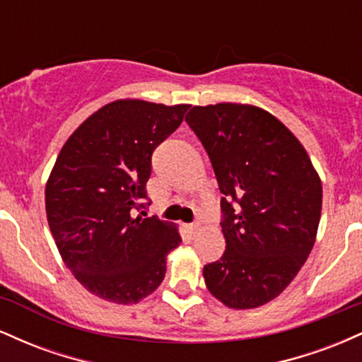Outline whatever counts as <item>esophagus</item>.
<instances>
[{
	"label": "esophagus",
	"mask_w": 362,
	"mask_h": 362,
	"mask_svg": "<svg viewBox=\"0 0 362 362\" xmlns=\"http://www.w3.org/2000/svg\"><path fill=\"white\" fill-rule=\"evenodd\" d=\"M187 230H189L190 236H197V235H199V231H201V224H199V223H195V224H189V226H187Z\"/></svg>",
	"instance_id": "esophagus-1"
}]
</instances>
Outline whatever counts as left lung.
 Listing matches in <instances>:
<instances>
[{
  "instance_id": "obj_1",
  "label": "left lung",
  "mask_w": 362,
  "mask_h": 362,
  "mask_svg": "<svg viewBox=\"0 0 362 362\" xmlns=\"http://www.w3.org/2000/svg\"><path fill=\"white\" fill-rule=\"evenodd\" d=\"M221 190L226 250L204 265L206 286L228 308H259L293 282L317 240L322 180L300 139L248 103L194 105L185 117Z\"/></svg>"
}]
</instances>
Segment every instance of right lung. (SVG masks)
Wrapping results in <instances>:
<instances>
[{
  "mask_svg": "<svg viewBox=\"0 0 362 362\" xmlns=\"http://www.w3.org/2000/svg\"><path fill=\"white\" fill-rule=\"evenodd\" d=\"M189 103L119 98L83 120L45 184L47 223L66 267L102 300L132 305L163 281L178 226L136 216L148 199L151 155Z\"/></svg>",
  "mask_w": 362,
  "mask_h": 362,
  "instance_id": "right-lung-1",
  "label": "right lung"
}]
</instances>
